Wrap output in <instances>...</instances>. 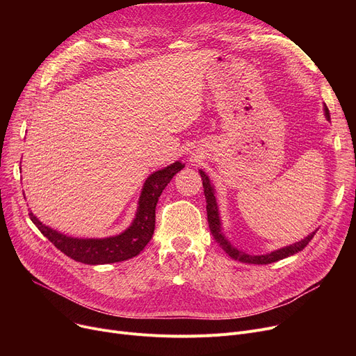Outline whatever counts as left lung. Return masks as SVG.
<instances>
[{
  "label": "left lung",
  "mask_w": 356,
  "mask_h": 356,
  "mask_svg": "<svg viewBox=\"0 0 356 356\" xmlns=\"http://www.w3.org/2000/svg\"><path fill=\"white\" fill-rule=\"evenodd\" d=\"M323 111H325L326 120L330 121V114H329V109H327L326 105H323ZM199 173H200L202 181H203V193H204V197H207V212H208V222H209L211 234H212L213 239L219 244V247L223 251H225L231 258L238 259V261H241V263H247V264H271V263H275V261L287 258L290 255L297 254L298 251H302L309 244L310 239L314 236L317 229H314L312 234H309L307 236H305L303 239H300L298 242H294V244H291V245H286L283 248L274 250V251L267 252V254L254 255V254H248L244 250L238 248L236 245L232 244L231 239H228L225 236V234H223L213 183L211 181L209 176L202 170V168L199 170Z\"/></svg>",
  "instance_id": "8db88e82"
}]
</instances>
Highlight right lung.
Wrapping results in <instances>:
<instances>
[{"label": "right lung", "instance_id": "add662e5", "mask_svg": "<svg viewBox=\"0 0 356 356\" xmlns=\"http://www.w3.org/2000/svg\"><path fill=\"white\" fill-rule=\"evenodd\" d=\"M184 164L181 161H175L161 170L149 175L143 184L141 195L138 199V207L136 218L131 225L121 234L106 238H74L56 231L39 218L30 212V219L39 231L51 242V244L60 250L65 255L70 257L78 263L99 266L120 263L138 255L144 247L148 244L154 234L156 227V207L160 195L165 186L170 183L173 176L180 172Z\"/></svg>", "mask_w": 356, "mask_h": 356}]
</instances>
